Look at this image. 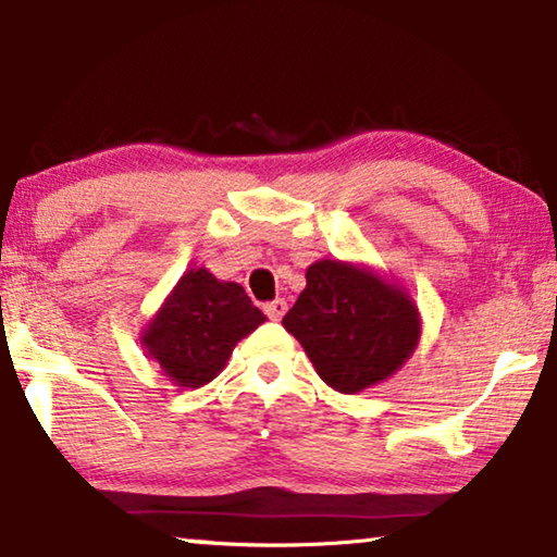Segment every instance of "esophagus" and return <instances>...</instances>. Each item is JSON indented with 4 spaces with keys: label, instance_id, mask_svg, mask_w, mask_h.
Masks as SVG:
<instances>
[{
    "label": "esophagus",
    "instance_id": "esophagus-1",
    "mask_svg": "<svg viewBox=\"0 0 557 557\" xmlns=\"http://www.w3.org/2000/svg\"><path fill=\"white\" fill-rule=\"evenodd\" d=\"M262 312H265L272 322H280L282 317H285V312H287V301L285 299H272V301H268L265 307H262Z\"/></svg>",
    "mask_w": 557,
    "mask_h": 557
}]
</instances>
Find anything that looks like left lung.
Instances as JSON below:
<instances>
[{"instance_id": "8db88e82", "label": "left lung", "mask_w": 557, "mask_h": 557, "mask_svg": "<svg viewBox=\"0 0 557 557\" xmlns=\"http://www.w3.org/2000/svg\"><path fill=\"white\" fill-rule=\"evenodd\" d=\"M282 324L338 393L388 379L420 336L418 309L405 292L338 260L309 265L307 287Z\"/></svg>"}]
</instances>
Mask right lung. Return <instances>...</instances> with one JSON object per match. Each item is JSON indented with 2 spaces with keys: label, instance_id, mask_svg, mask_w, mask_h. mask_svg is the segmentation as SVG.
Here are the masks:
<instances>
[{
  "label": "right lung",
  "instance_id": "obj_1",
  "mask_svg": "<svg viewBox=\"0 0 557 557\" xmlns=\"http://www.w3.org/2000/svg\"><path fill=\"white\" fill-rule=\"evenodd\" d=\"M265 322L235 282H219L209 270H188L162 312L149 324L145 346L169 379L201 388L223 371L233 346Z\"/></svg>",
  "mask_w": 557,
  "mask_h": 557
}]
</instances>
